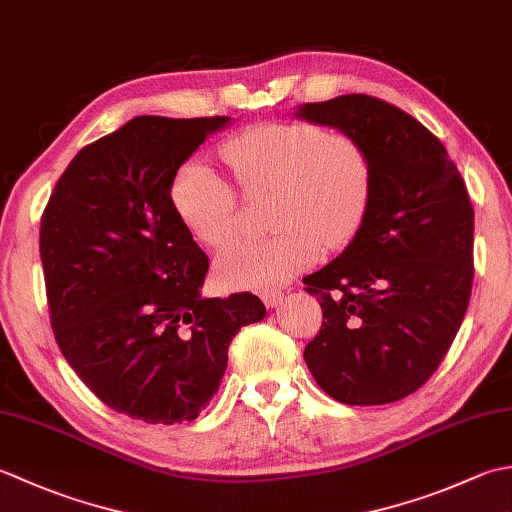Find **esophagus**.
<instances>
[{
    "instance_id": "1",
    "label": "esophagus",
    "mask_w": 512,
    "mask_h": 512,
    "mask_svg": "<svg viewBox=\"0 0 512 512\" xmlns=\"http://www.w3.org/2000/svg\"><path fill=\"white\" fill-rule=\"evenodd\" d=\"M262 301H264L266 308L273 310V308L281 306V301H284V292H281V290H264Z\"/></svg>"
}]
</instances>
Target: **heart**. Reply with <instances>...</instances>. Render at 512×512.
<instances>
[{
    "instance_id": "heart-1",
    "label": "heart",
    "mask_w": 512,
    "mask_h": 512,
    "mask_svg": "<svg viewBox=\"0 0 512 512\" xmlns=\"http://www.w3.org/2000/svg\"><path fill=\"white\" fill-rule=\"evenodd\" d=\"M222 160L246 193L275 191L270 224L279 228L217 257L215 279L226 290L286 284L317 262L323 246L350 244L363 224L372 165L350 134L301 121L259 123L228 138ZM171 200L182 224L209 248L228 246L242 231L233 187L202 158L178 169Z\"/></svg>"
}]
</instances>
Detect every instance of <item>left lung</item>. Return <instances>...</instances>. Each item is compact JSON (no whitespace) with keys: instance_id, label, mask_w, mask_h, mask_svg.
<instances>
[{"instance_id":"obj_1","label":"left lung","mask_w":512,"mask_h":512,"mask_svg":"<svg viewBox=\"0 0 512 512\" xmlns=\"http://www.w3.org/2000/svg\"><path fill=\"white\" fill-rule=\"evenodd\" d=\"M297 118L367 151L372 193L343 253L303 279L323 310L303 358L343 405H387L436 372L473 286V206L447 149L398 107L367 94L299 105Z\"/></svg>"}]
</instances>
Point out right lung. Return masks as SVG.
I'll use <instances>...</instances> for the list:
<instances>
[{
	"mask_svg": "<svg viewBox=\"0 0 512 512\" xmlns=\"http://www.w3.org/2000/svg\"><path fill=\"white\" fill-rule=\"evenodd\" d=\"M231 116H138L83 147L41 220L52 330L107 407L149 424L195 420L220 387L228 345L266 317L250 292L202 297L209 257L171 184Z\"/></svg>",
	"mask_w": 512,
	"mask_h": 512,
	"instance_id": "add662e5",
	"label": "right lung"
}]
</instances>
